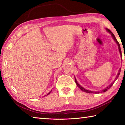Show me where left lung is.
<instances>
[{"label": "left lung", "mask_w": 125, "mask_h": 125, "mask_svg": "<svg viewBox=\"0 0 125 125\" xmlns=\"http://www.w3.org/2000/svg\"><path fill=\"white\" fill-rule=\"evenodd\" d=\"M106 31H107V32H109L110 33V34L111 35V36H112V37H113V39L114 40V41H115L116 42V43H117V45H118V50H119V52H120V54L121 55V48H120V44H119V43H118V42L117 41V40H116V37H115V36H114V33L111 32V31L109 29H106ZM120 72H121V68H120V69H119V71H118V73H117V75H116V78H115V79L114 80V81L113 82V83H111V84H110V85H109V86H107L106 88H105V89H104L101 91V92H106V91L108 90V89H109L111 87V86L113 85V84L114 83V82H115V80L117 79V78L118 77V76H119V75H120ZM75 83H76V84H77V86H78V87L79 88H80V89H81L82 91H83V92H86V93H95V94H96V93H100V92H92V91H90V90H87V89H84V88H83L82 87V86H80L79 84L78 83V82H77V80H76V79L75 78Z\"/></svg>", "instance_id": "1"}]
</instances>
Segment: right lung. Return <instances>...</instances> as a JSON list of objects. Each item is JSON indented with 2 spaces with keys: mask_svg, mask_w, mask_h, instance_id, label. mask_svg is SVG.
<instances>
[{
  "mask_svg": "<svg viewBox=\"0 0 125 125\" xmlns=\"http://www.w3.org/2000/svg\"><path fill=\"white\" fill-rule=\"evenodd\" d=\"M52 90H51V91H50V92H49V93H48V94H47V95H49V94H50V93H51V92H52ZM46 95H45V96H46Z\"/></svg>",
  "mask_w": 125,
  "mask_h": 125,
  "instance_id": "right-lung-1",
  "label": "right lung"
}]
</instances>
